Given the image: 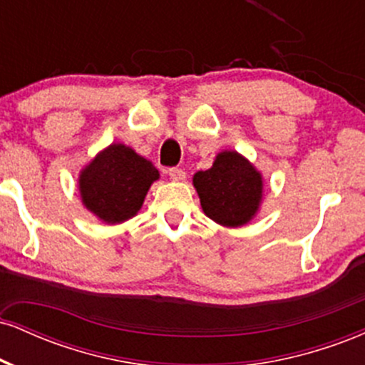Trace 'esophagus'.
Here are the masks:
<instances>
[{
	"instance_id": "1",
	"label": "esophagus",
	"mask_w": 365,
	"mask_h": 365,
	"mask_svg": "<svg viewBox=\"0 0 365 365\" xmlns=\"http://www.w3.org/2000/svg\"><path fill=\"white\" fill-rule=\"evenodd\" d=\"M168 175L171 178L175 180V182H183V180L187 178V173L183 170H180V168H170L168 170Z\"/></svg>"
}]
</instances>
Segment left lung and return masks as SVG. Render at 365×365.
<instances>
[{"mask_svg":"<svg viewBox=\"0 0 365 365\" xmlns=\"http://www.w3.org/2000/svg\"><path fill=\"white\" fill-rule=\"evenodd\" d=\"M204 215L226 228L254 220L262 202V175L237 150H221L212 166L192 178Z\"/></svg>","mask_w":365,"mask_h":365,"instance_id":"1","label":"left lung"}]
</instances>
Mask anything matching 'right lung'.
<instances>
[{"label": "right lung", "mask_w": 365, "mask_h": 365, "mask_svg": "<svg viewBox=\"0 0 365 365\" xmlns=\"http://www.w3.org/2000/svg\"><path fill=\"white\" fill-rule=\"evenodd\" d=\"M159 171L128 145L113 142L99 150L78 175L83 207L106 225H120L140 211Z\"/></svg>", "instance_id": "1"}]
</instances>
